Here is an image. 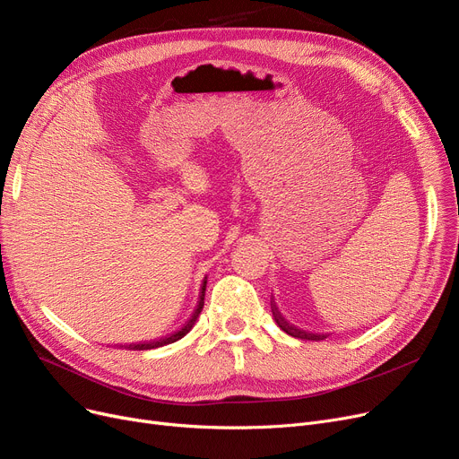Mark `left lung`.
<instances>
[{
    "instance_id": "1",
    "label": "left lung",
    "mask_w": 459,
    "mask_h": 459,
    "mask_svg": "<svg viewBox=\"0 0 459 459\" xmlns=\"http://www.w3.org/2000/svg\"><path fill=\"white\" fill-rule=\"evenodd\" d=\"M272 311H273V316H275V323L279 325V328H281L283 332H287L289 335H292V337H300V340H313V342H318V340H325V335H315V333H307V332H302V330H298V328H294V326H290L285 318L279 315V311H277V307L272 304Z\"/></svg>"
}]
</instances>
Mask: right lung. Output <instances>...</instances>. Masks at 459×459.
<instances>
[{
  "instance_id": "1",
  "label": "right lung",
  "mask_w": 459,
  "mask_h": 459,
  "mask_svg": "<svg viewBox=\"0 0 459 459\" xmlns=\"http://www.w3.org/2000/svg\"><path fill=\"white\" fill-rule=\"evenodd\" d=\"M204 290H206V279H204V283H203V289H201V300H198V306H196V309H195V313H193V316L189 318V321L186 323V326L180 330V332H174L170 337H165V340H159V342H153V343H138V345H129V349H134V351H148V349H157V347H163V345H169V343H174V342H178V340H182V337L195 326V323H196V318H198V315H201V311H203V307H204Z\"/></svg>"
}]
</instances>
